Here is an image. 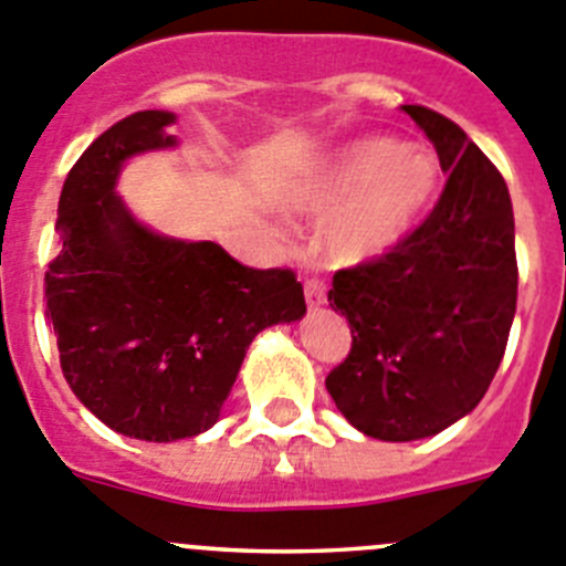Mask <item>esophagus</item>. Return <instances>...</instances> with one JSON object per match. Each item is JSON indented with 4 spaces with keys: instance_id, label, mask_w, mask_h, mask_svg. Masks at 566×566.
<instances>
[{
    "instance_id": "34e87169",
    "label": "esophagus",
    "mask_w": 566,
    "mask_h": 566,
    "mask_svg": "<svg viewBox=\"0 0 566 566\" xmlns=\"http://www.w3.org/2000/svg\"><path fill=\"white\" fill-rule=\"evenodd\" d=\"M304 295H307V307H321L326 301V284L321 279H307L304 282Z\"/></svg>"
}]
</instances>
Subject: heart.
Masks as SVG:
<instances>
[{
	"label": "heart",
	"mask_w": 566,
	"mask_h": 566,
	"mask_svg": "<svg viewBox=\"0 0 566 566\" xmlns=\"http://www.w3.org/2000/svg\"><path fill=\"white\" fill-rule=\"evenodd\" d=\"M436 161L394 139L348 145L304 192L301 206L335 209L324 248L335 262H368L402 242L436 192Z\"/></svg>",
	"instance_id": "1"
}]
</instances>
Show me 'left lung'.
Here are the masks:
<instances>
[{
    "label": "left lung",
    "instance_id": "obj_1",
    "mask_svg": "<svg viewBox=\"0 0 566 566\" xmlns=\"http://www.w3.org/2000/svg\"><path fill=\"white\" fill-rule=\"evenodd\" d=\"M402 108L436 145L441 198L388 253L337 271L329 290L352 352L326 390L348 424L379 441L436 436L478 408L505 355L520 282L497 167L443 114Z\"/></svg>",
    "mask_w": 566,
    "mask_h": 566
}]
</instances>
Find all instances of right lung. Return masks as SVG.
Wrapping results in <instances>:
<instances>
[{
  "label": "right lung",
  "mask_w": 566,
  "mask_h": 566,
  "mask_svg": "<svg viewBox=\"0 0 566 566\" xmlns=\"http://www.w3.org/2000/svg\"><path fill=\"white\" fill-rule=\"evenodd\" d=\"M167 111H136L86 147L57 200L61 253L44 276L63 377L111 430L178 441L209 430L265 326L307 313L290 268L240 265L218 242L136 223L114 192L125 158L172 147Z\"/></svg>",
  "instance_id": "1"
}]
</instances>
